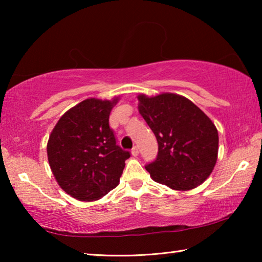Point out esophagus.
<instances>
[{"label":"esophagus","mask_w":262,"mask_h":262,"mask_svg":"<svg viewBox=\"0 0 262 262\" xmlns=\"http://www.w3.org/2000/svg\"><path fill=\"white\" fill-rule=\"evenodd\" d=\"M132 155H133V156H134V157H136L137 155H139V148H137V147L133 148V149H132Z\"/></svg>","instance_id":"1"}]
</instances>
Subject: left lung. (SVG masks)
I'll use <instances>...</instances> for the list:
<instances>
[{
    "label": "left lung",
    "mask_w": 262,
    "mask_h": 262,
    "mask_svg": "<svg viewBox=\"0 0 262 262\" xmlns=\"http://www.w3.org/2000/svg\"><path fill=\"white\" fill-rule=\"evenodd\" d=\"M139 112L158 142L156 161L145 166L158 184L174 190L200 186L214 170L219 132L203 111L184 96H137Z\"/></svg>",
    "instance_id": "8db88e82"
}]
</instances>
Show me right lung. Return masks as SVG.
Masks as SVG:
<instances>
[{
  "label": "right lung",
  "mask_w": 262,
  "mask_h": 262,
  "mask_svg": "<svg viewBox=\"0 0 262 262\" xmlns=\"http://www.w3.org/2000/svg\"><path fill=\"white\" fill-rule=\"evenodd\" d=\"M119 97L88 98L68 110L47 142L51 170L60 187L79 201L99 200L119 185L130 154L117 145L108 118Z\"/></svg>",
  "instance_id": "obj_1"
}]
</instances>
